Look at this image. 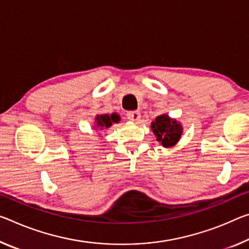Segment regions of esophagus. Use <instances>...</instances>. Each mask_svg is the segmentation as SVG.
<instances>
[{
  "label": "esophagus",
  "instance_id": "1",
  "mask_svg": "<svg viewBox=\"0 0 249 249\" xmlns=\"http://www.w3.org/2000/svg\"><path fill=\"white\" fill-rule=\"evenodd\" d=\"M127 118L133 122H137L141 118L140 110H129L127 112Z\"/></svg>",
  "mask_w": 249,
  "mask_h": 249
}]
</instances>
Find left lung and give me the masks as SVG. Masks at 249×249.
Listing matches in <instances>:
<instances>
[{
	"label": "left lung",
	"mask_w": 249,
	"mask_h": 249,
	"mask_svg": "<svg viewBox=\"0 0 249 249\" xmlns=\"http://www.w3.org/2000/svg\"><path fill=\"white\" fill-rule=\"evenodd\" d=\"M153 133L157 137V141L161 142L165 147H171L178 142L181 134V126L176 121H173L167 115L156 117L152 123Z\"/></svg>",
	"instance_id": "1"
}]
</instances>
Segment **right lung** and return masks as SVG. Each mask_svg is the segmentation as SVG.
<instances>
[{"label":"right lung","instance_id":"right-lung-1","mask_svg":"<svg viewBox=\"0 0 249 249\" xmlns=\"http://www.w3.org/2000/svg\"><path fill=\"white\" fill-rule=\"evenodd\" d=\"M120 121V116L117 114H104V115H98L96 116V123H97V127L100 129H105L108 128L110 125L113 123H117Z\"/></svg>","mask_w":249,"mask_h":249}]
</instances>
